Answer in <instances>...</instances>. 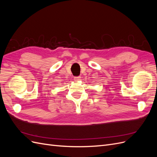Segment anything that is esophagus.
I'll return each instance as SVG.
<instances>
[{"label": "esophagus", "mask_w": 157, "mask_h": 157, "mask_svg": "<svg viewBox=\"0 0 157 157\" xmlns=\"http://www.w3.org/2000/svg\"><path fill=\"white\" fill-rule=\"evenodd\" d=\"M74 80L76 82L79 81V80H80V77H76L74 78Z\"/></svg>", "instance_id": "obj_1"}]
</instances>
